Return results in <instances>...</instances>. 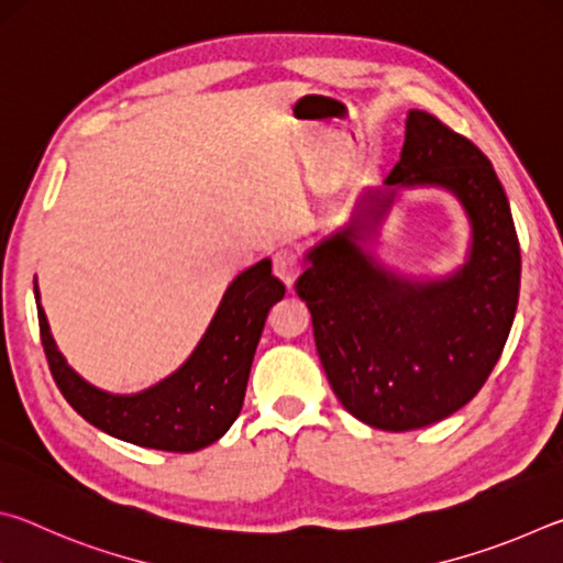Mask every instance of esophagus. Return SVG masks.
Here are the masks:
<instances>
[{"mask_svg": "<svg viewBox=\"0 0 563 563\" xmlns=\"http://www.w3.org/2000/svg\"><path fill=\"white\" fill-rule=\"evenodd\" d=\"M300 271H302L300 258L292 251H278V253L273 255V273H275V278H280L283 285H288V288H292V283L298 280Z\"/></svg>", "mask_w": 563, "mask_h": 563, "instance_id": "34e87169", "label": "esophagus"}]
</instances>
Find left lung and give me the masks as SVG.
Here are the masks:
<instances>
[{"label":"left lung","instance_id":"8db88e82","mask_svg":"<svg viewBox=\"0 0 563 563\" xmlns=\"http://www.w3.org/2000/svg\"><path fill=\"white\" fill-rule=\"evenodd\" d=\"M402 187H442L465 208L473 238L454 274L407 279L366 247ZM305 263L295 290L332 393L377 430H419L454 415L507 345L521 278L507 194L489 158L432 113H407L393 174L362 190L350 223L312 245Z\"/></svg>","mask_w":563,"mask_h":563}]
</instances>
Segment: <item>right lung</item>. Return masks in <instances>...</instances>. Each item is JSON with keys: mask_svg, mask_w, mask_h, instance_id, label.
<instances>
[{"mask_svg": "<svg viewBox=\"0 0 563 563\" xmlns=\"http://www.w3.org/2000/svg\"><path fill=\"white\" fill-rule=\"evenodd\" d=\"M283 295L268 258L251 265L228 285L211 325L176 373L141 393L113 395L87 383L56 347L34 278L42 345L66 402L101 432L164 452L203 450L231 430L265 318Z\"/></svg>", "mask_w": 563, "mask_h": 563, "instance_id": "obj_1", "label": "right lung"}]
</instances>
